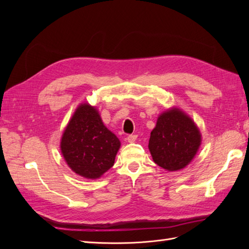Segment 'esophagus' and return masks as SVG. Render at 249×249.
Wrapping results in <instances>:
<instances>
[{
  "label": "esophagus",
  "mask_w": 249,
  "mask_h": 249,
  "mask_svg": "<svg viewBox=\"0 0 249 249\" xmlns=\"http://www.w3.org/2000/svg\"><path fill=\"white\" fill-rule=\"evenodd\" d=\"M137 140V135H129L127 136V142L129 143H133Z\"/></svg>",
  "instance_id": "34e87169"
}]
</instances>
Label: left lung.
<instances>
[{"mask_svg":"<svg viewBox=\"0 0 249 249\" xmlns=\"http://www.w3.org/2000/svg\"><path fill=\"white\" fill-rule=\"evenodd\" d=\"M200 144L201 134L194 120L183 110L172 107L158 116L148 149L157 165L178 171L191 163Z\"/></svg>","mask_w":249,"mask_h":249,"instance_id":"8db88e82","label":"left lung"}]
</instances>
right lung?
<instances>
[{
	"label": "right lung",
	"mask_w": 249,
	"mask_h": 249,
	"mask_svg": "<svg viewBox=\"0 0 249 249\" xmlns=\"http://www.w3.org/2000/svg\"><path fill=\"white\" fill-rule=\"evenodd\" d=\"M120 141L104 124L99 110L87 102L73 112L60 140L69 167L88 179L100 178L114 165Z\"/></svg>",
	"instance_id": "obj_1"
}]
</instances>
